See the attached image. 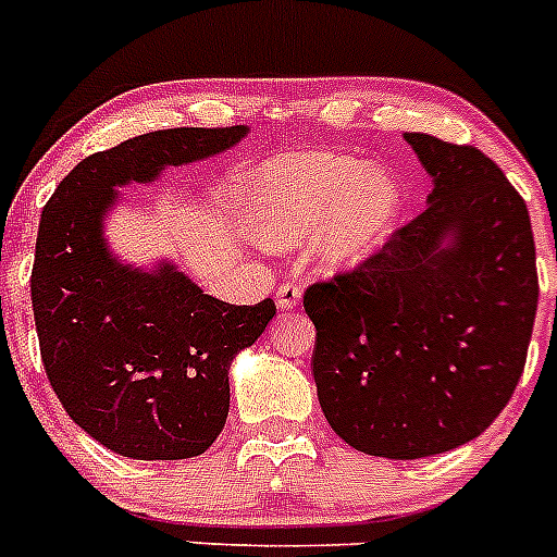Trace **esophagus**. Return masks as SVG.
<instances>
[{
    "instance_id": "34e87169",
    "label": "esophagus",
    "mask_w": 557,
    "mask_h": 557,
    "mask_svg": "<svg viewBox=\"0 0 557 557\" xmlns=\"http://www.w3.org/2000/svg\"><path fill=\"white\" fill-rule=\"evenodd\" d=\"M301 301V285L296 280H285L277 288V307L280 310H294Z\"/></svg>"
}]
</instances>
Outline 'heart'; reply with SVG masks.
I'll use <instances>...</instances> for the list:
<instances>
[{"instance_id":"b5f03b06","label":"heart","mask_w":557,"mask_h":557,"mask_svg":"<svg viewBox=\"0 0 557 557\" xmlns=\"http://www.w3.org/2000/svg\"><path fill=\"white\" fill-rule=\"evenodd\" d=\"M403 209L399 182L334 152L274 158L247 180V223L269 247H294L318 234L326 267H356L394 231Z\"/></svg>"}]
</instances>
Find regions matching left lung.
<instances>
[{"mask_svg": "<svg viewBox=\"0 0 557 557\" xmlns=\"http://www.w3.org/2000/svg\"><path fill=\"white\" fill-rule=\"evenodd\" d=\"M433 176L428 209L350 272L312 283V377L326 422L388 460L479 438L525 370L539 305L520 193L476 147L405 133Z\"/></svg>", "mask_w": 557, "mask_h": 557, "instance_id": "obj_1", "label": "left lung"}]
</instances>
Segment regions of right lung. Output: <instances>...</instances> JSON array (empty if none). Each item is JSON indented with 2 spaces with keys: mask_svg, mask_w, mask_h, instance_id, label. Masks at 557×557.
Listing matches in <instances>:
<instances>
[{
  "mask_svg": "<svg viewBox=\"0 0 557 557\" xmlns=\"http://www.w3.org/2000/svg\"><path fill=\"white\" fill-rule=\"evenodd\" d=\"M247 127H174L135 135L81 160L48 198L32 267L40 356L51 388L86 435L133 460H187L228 419V367L256 343L272 299L228 305L171 263H119L102 239L113 187L154 182L169 165L234 147Z\"/></svg>",
  "mask_w": 557,
  "mask_h": 557,
  "instance_id": "right-lung-1",
  "label": "right lung"
}]
</instances>
